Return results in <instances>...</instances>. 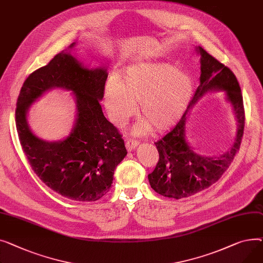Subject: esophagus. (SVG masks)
<instances>
[{"label": "esophagus", "instance_id": "obj_1", "mask_svg": "<svg viewBox=\"0 0 263 263\" xmlns=\"http://www.w3.org/2000/svg\"><path fill=\"white\" fill-rule=\"evenodd\" d=\"M138 145H139V142L137 140H134V139H127L126 142H125V146H126L127 151H133Z\"/></svg>", "mask_w": 263, "mask_h": 263}]
</instances>
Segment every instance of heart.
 Listing matches in <instances>:
<instances>
[{"label":"heart","mask_w":263,"mask_h":263,"mask_svg":"<svg viewBox=\"0 0 263 263\" xmlns=\"http://www.w3.org/2000/svg\"><path fill=\"white\" fill-rule=\"evenodd\" d=\"M193 80L184 70L168 63L138 64L123 71L105 86L104 102L109 119L122 125L134 115L136 103L143 119L133 128L144 135L152 128L163 132L174 126L193 96Z\"/></svg>","instance_id":"b5f03b06"}]
</instances>
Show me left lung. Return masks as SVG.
Here are the masks:
<instances>
[{
	"mask_svg": "<svg viewBox=\"0 0 263 263\" xmlns=\"http://www.w3.org/2000/svg\"><path fill=\"white\" fill-rule=\"evenodd\" d=\"M196 51L200 54L199 86L177 124L155 142L159 160L155 170L148 174V181L154 190L160 195L176 199L203 191L221 178L240 148L245 124L243 98L237 77L228 67L203 48L198 46ZM211 89L226 91L237 119V134L234 143L227 152L218 158L199 156L184 138V126L189 110L206 91Z\"/></svg>",
	"mask_w": 263,
	"mask_h": 263,
	"instance_id": "1",
	"label": "left lung"
}]
</instances>
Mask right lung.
<instances>
[{
	"label": "right lung",
	"instance_id": "obj_1",
	"mask_svg": "<svg viewBox=\"0 0 263 263\" xmlns=\"http://www.w3.org/2000/svg\"><path fill=\"white\" fill-rule=\"evenodd\" d=\"M75 42L25 80L15 108V125L25 156L36 175L53 191L80 202H96L109 191L116 166L127 151L119 130L100 105L107 70H89L71 55ZM55 87L73 92L77 121L64 141L49 143L29 129L26 115L36 98Z\"/></svg>",
	"mask_w": 263,
	"mask_h": 263
}]
</instances>
